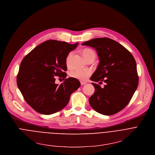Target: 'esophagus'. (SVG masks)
<instances>
[{
    "instance_id": "esophagus-1",
    "label": "esophagus",
    "mask_w": 155,
    "mask_h": 155,
    "mask_svg": "<svg viewBox=\"0 0 155 155\" xmlns=\"http://www.w3.org/2000/svg\"><path fill=\"white\" fill-rule=\"evenodd\" d=\"M80 82H81V85H84V84H85L87 83L86 82H84V81H81Z\"/></svg>"
}]
</instances>
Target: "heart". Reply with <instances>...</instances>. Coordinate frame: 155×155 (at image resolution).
Instances as JSON below:
<instances>
[{
	"instance_id": "1",
	"label": "heart",
	"mask_w": 155,
	"mask_h": 155,
	"mask_svg": "<svg viewBox=\"0 0 155 155\" xmlns=\"http://www.w3.org/2000/svg\"><path fill=\"white\" fill-rule=\"evenodd\" d=\"M82 55L85 60H87L89 57H91L92 55H95V52L94 50H92L91 48H84L82 51ZM73 53L70 52L69 53L65 59L66 64L67 66H70L71 64V58H72ZM91 74V71L89 70H77L72 71L70 73V76L73 78L80 80L81 81H86L89 77Z\"/></svg>"
}]
</instances>
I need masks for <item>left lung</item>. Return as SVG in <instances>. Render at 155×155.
<instances>
[{"mask_svg":"<svg viewBox=\"0 0 155 155\" xmlns=\"http://www.w3.org/2000/svg\"><path fill=\"white\" fill-rule=\"evenodd\" d=\"M94 48L100 63L91 79L105 82L104 87L92 83L94 94L89 104L97 112L113 115L124 109L130 101L139 84L135 60L130 51L108 38H95L82 43Z\"/></svg>","mask_w":155,"mask_h":155,"instance_id":"left-lung-1","label":"left lung"}]
</instances>
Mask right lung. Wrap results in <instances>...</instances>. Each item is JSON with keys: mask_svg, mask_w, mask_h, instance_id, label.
Here are the masks:
<instances>
[{"mask_svg": "<svg viewBox=\"0 0 155 155\" xmlns=\"http://www.w3.org/2000/svg\"><path fill=\"white\" fill-rule=\"evenodd\" d=\"M79 43L48 40L32 50L21 62L16 77L17 85L27 104L36 111L51 114L64 108L71 94L81 85L73 78H66L67 55ZM65 79L60 85L56 76Z\"/></svg>", "mask_w": 155, "mask_h": 155, "instance_id": "add662e5", "label": "right lung"}]
</instances>
